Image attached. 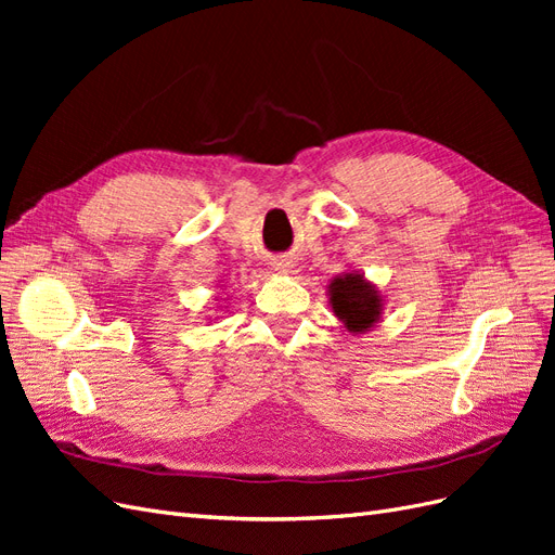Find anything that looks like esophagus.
Instances as JSON below:
<instances>
[{
  "instance_id": "34e87169",
  "label": "esophagus",
  "mask_w": 555,
  "mask_h": 555,
  "mask_svg": "<svg viewBox=\"0 0 555 555\" xmlns=\"http://www.w3.org/2000/svg\"><path fill=\"white\" fill-rule=\"evenodd\" d=\"M292 268H294V261L292 259H287V257H280V259H273V271H278V273H292Z\"/></svg>"
}]
</instances>
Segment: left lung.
<instances>
[{"instance_id":"left-lung-1","label":"left lung","mask_w":555,"mask_h":555,"mask_svg":"<svg viewBox=\"0 0 555 555\" xmlns=\"http://www.w3.org/2000/svg\"><path fill=\"white\" fill-rule=\"evenodd\" d=\"M328 306L351 335L373 331L384 312V296L359 271H345L335 275L328 284Z\"/></svg>"}]
</instances>
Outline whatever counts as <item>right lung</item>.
I'll use <instances>...</instances> for the list:
<instances>
[{"mask_svg":"<svg viewBox=\"0 0 555 555\" xmlns=\"http://www.w3.org/2000/svg\"><path fill=\"white\" fill-rule=\"evenodd\" d=\"M224 300H227V298H224Z\"/></svg>","mask_w":555,"mask_h":555,"instance_id":"obj_1","label":"right lung"}]
</instances>
